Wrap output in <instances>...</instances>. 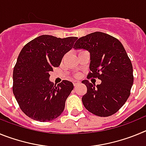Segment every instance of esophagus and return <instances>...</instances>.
Segmentation results:
<instances>
[{"instance_id":"obj_1","label":"esophagus","mask_w":146,"mask_h":146,"mask_svg":"<svg viewBox=\"0 0 146 146\" xmlns=\"http://www.w3.org/2000/svg\"><path fill=\"white\" fill-rule=\"evenodd\" d=\"M80 83V81H78V80H74V81H73V84H74V86H77V85H79Z\"/></svg>"}]
</instances>
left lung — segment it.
Wrapping results in <instances>:
<instances>
[{
    "label": "left lung",
    "instance_id": "obj_1",
    "mask_svg": "<svg viewBox=\"0 0 146 146\" xmlns=\"http://www.w3.org/2000/svg\"><path fill=\"white\" fill-rule=\"evenodd\" d=\"M73 48L90 53L88 77L102 80L96 86L87 80L82 81L87 87L82 104L98 116L112 115L125 104L133 85L132 65L124 47L117 38L94 32L78 38Z\"/></svg>",
    "mask_w": 146,
    "mask_h": 146
}]
</instances>
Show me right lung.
Segmentation results:
<instances>
[{
    "label": "right lung",
    "instance_id": "right-lung-1",
    "mask_svg": "<svg viewBox=\"0 0 146 146\" xmlns=\"http://www.w3.org/2000/svg\"><path fill=\"white\" fill-rule=\"evenodd\" d=\"M77 38L42 35L22 49L13 72V93L22 111L29 118L46 122L63 113L74 85L63 80L53 86L49 72L60 66Z\"/></svg>",
    "mask_w": 146,
    "mask_h": 146
}]
</instances>
